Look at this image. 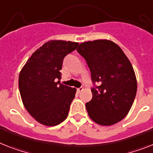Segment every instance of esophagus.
Masks as SVG:
<instances>
[{
	"instance_id": "obj_1",
	"label": "esophagus",
	"mask_w": 153,
	"mask_h": 153,
	"mask_svg": "<svg viewBox=\"0 0 153 153\" xmlns=\"http://www.w3.org/2000/svg\"><path fill=\"white\" fill-rule=\"evenodd\" d=\"M83 90H84V88H83V87H80V88H79L76 89V91H77L78 93H80V92H81Z\"/></svg>"
}]
</instances>
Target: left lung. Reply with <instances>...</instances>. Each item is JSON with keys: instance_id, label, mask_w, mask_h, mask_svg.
<instances>
[{"instance_id": "obj_1", "label": "left lung", "mask_w": 153, "mask_h": 153, "mask_svg": "<svg viewBox=\"0 0 153 153\" xmlns=\"http://www.w3.org/2000/svg\"><path fill=\"white\" fill-rule=\"evenodd\" d=\"M76 51L87 62L94 84L92 99L86 103L89 117L102 126L118 123L129 113L137 92L131 62L117 44L108 40L82 43Z\"/></svg>"}]
</instances>
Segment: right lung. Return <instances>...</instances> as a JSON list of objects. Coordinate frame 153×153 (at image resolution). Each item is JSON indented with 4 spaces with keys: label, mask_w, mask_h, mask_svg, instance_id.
Instances as JSON below:
<instances>
[{
    "label": "right lung",
    "mask_w": 153,
    "mask_h": 153,
    "mask_svg": "<svg viewBox=\"0 0 153 153\" xmlns=\"http://www.w3.org/2000/svg\"><path fill=\"white\" fill-rule=\"evenodd\" d=\"M78 43L50 40L27 60L19 77V88L26 110L41 124L55 126L65 120L76 88L59 83L63 59Z\"/></svg>",
    "instance_id": "add662e5"
}]
</instances>
